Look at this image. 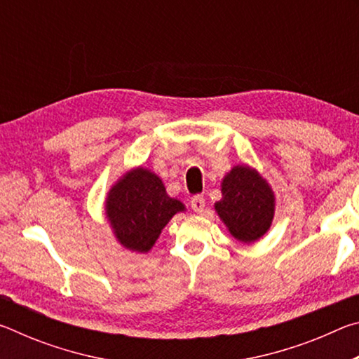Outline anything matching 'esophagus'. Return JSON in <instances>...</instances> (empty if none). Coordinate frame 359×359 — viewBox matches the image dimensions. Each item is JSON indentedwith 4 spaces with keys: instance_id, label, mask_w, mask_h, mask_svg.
Segmentation results:
<instances>
[{
    "instance_id": "34e87169",
    "label": "esophagus",
    "mask_w": 359,
    "mask_h": 359,
    "mask_svg": "<svg viewBox=\"0 0 359 359\" xmlns=\"http://www.w3.org/2000/svg\"><path fill=\"white\" fill-rule=\"evenodd\" d=\"M204 208H205V201L203 196L196 194V196L191 198V209L196 212V214H201V212H204Z\"/></svg>"
}]
</instances>
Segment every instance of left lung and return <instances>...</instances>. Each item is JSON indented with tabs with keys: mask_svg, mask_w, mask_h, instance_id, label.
Listing matches in <instances>:
<instances>
[{
	"mask_svg": "<svg viewBox=\"0 0 359 359\" xmlns=\"http://www.w3.org/2000/svg\"><path fill=\"white\" fill-rule=\"evenodd\" d=\"M214 208L234 239L253 244L271 228L276 196L257 169L238 165L223 177L222 199Z\"/></svg>",
	"mask_w": 359,
	"mask_h": 359,
	"instance_id": "1",
	"label": "left lung"
}]
</instances>
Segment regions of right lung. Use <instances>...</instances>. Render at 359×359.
Listing matches in <instances>:
<instances>
[{
    "label": "right lung",
    "mask_w": 359,
    "mask_h": 359,
    "mask_svg": "<svg viewBox=\"0 0 359 359\" xmlns=\"http://www.w3.org/2000/svg\"><path fill=\"white\" fill-rule=\"evenodd\" d=\"M106 218L126 250L147 253L169 220L185 205L166 193L165 184L147 168H133L111 187Z\"/></svg>",
    "instance_id": "right-lung-1"
}]
</instances>
